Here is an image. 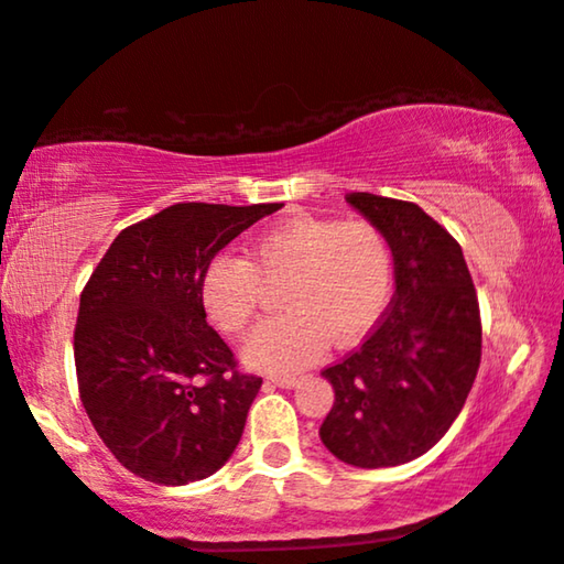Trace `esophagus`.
Wrapping results in <instances>:
<instances>
[{
    "instance_id": "1",
    "label": "esophagus",
    "mask_w": 564,
    "mask_h": 564,
    "mask_svg": "<svg viewBox=\"0 0 564 564\" xmlns=\"http://www.w3.org/2000/svg\"><path fill=\"white\" fill-rule=\"evenodd\" d=\"M271 383H275V387H281V389H293V387H299V377H273Z\"/></svg>"
}]
</instances>
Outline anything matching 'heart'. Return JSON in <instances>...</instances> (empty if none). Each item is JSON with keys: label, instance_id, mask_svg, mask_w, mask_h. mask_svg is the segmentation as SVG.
Returning <instances> with one entry per match:
<instances>
[{"label": "heart", "instance_id": "heart-1", "mask_svg": "<svg viewBox=\"0 0 564 564\" xmlns=\"http://www.w3.org/2000/svg\"><path fill=\"white\" fill-rule=\"evenodd\" d=\"M394 258L371 220L314 213L263 230L243 258H213L200 279L205 316L220 334L253 324L263 285L279 286V314L256 330L243 359L268 373H291L316 361L328 341L348 346L377 326L391 296Z\"/></svg>", "mask_w": 564, "mask_h": 564}]
</instances>
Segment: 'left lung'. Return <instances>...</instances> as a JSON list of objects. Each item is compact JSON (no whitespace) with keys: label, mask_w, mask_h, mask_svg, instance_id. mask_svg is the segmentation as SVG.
Listing matches in <instances>:
<instances>
[{"label":"left lung","mask_w":564,"mask_h":564,"mask_svg":"<svg viewBox=\"0 0 564 564\" xmlns=\"http://www.w3.org/2000/svg\"><path fill=\"white\" fill-rule=\"evenodd\" d=\"M391 246L397 291L366 341L324 369L334 406L318 434L351 467L422 457L449 432L481 361V318L462 248L416 203L348 193Z\"/></svg>","instance_id":"1"}]
</instances>
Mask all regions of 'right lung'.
I'll return each mask as SVG.
<instances>
[{"label":"right lung","mask_w":564,"mask_h":564,"mask_svg":"<svg viewBox=\"0 0 564 564\" xmlns=\"http://www.w3.org/2000/svg\"><path fill=\"white\" fill-rule=\"evenodd\" d=\"M281 203H175L120 230L79 296L75 366L95 432L124 469L181 487L230 459L263 379L208 326L200 279Z\"/></svg>","instance_id":"1"}]
</instances>
